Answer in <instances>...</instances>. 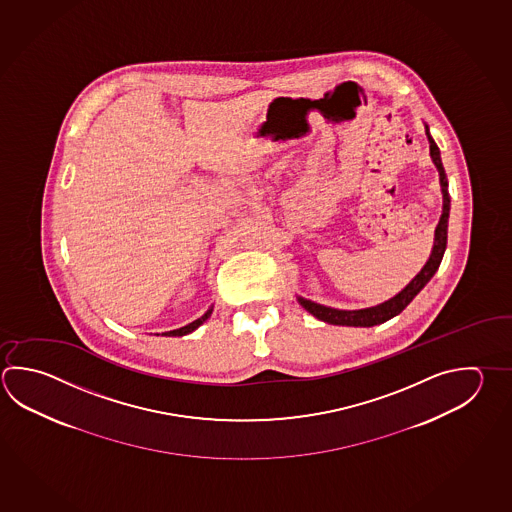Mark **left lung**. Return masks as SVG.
I'll return each mask as SVG.
<instances>
[{
  "label": "left lung",
  "instance_id": "1",
  "mask_svg": "<svg viewBox=\"0 0 512 512\" xmlns=\"http://www.w3.org/2000/svg\"><path fill=\"white\" fill-rule=\"evenodd\" d=\"M425 135L429 141V154L433 159L434 166L440 175V188H442V215L440 221L436 224L434 230L433 250L429 259L424 264V268L418 271L415 279L411 280L404 290L398 291L395 297L371 306V308L364 309H337L329 308L324 304H317L313 300L304 299V297H297L300 306L311 313L315 319L322 320L326 324H333V326H353V328H371V326H378L384 324L389 319L396 317L398 313H402L407 304L415 299L420 291L424 290L425 284L433 279L434 273L438 270L442 257H444L445 246H447V224H449V210H451V197H449V190H447V175H445L444 164H442V157H440V148L434 143L429 126L425 125Z\"/></svg>",
  "mask_w": 512,
  "mask_h": 512
}]
</instances>
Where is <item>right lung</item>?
I'll return each mask as SVG.
<instances>
[{
	"label": "right lung",
	"mask_w": 512,
	"mask_h": 512,
	"mask_svg": "<svg viewBox=\"0 0 512 512\" xmlns=\"http://www.w3.org/2000/svg\"><path fill=\"white\" fill-rule=\"evenodd\" d=\"M213 306L212 308L208 309L206 313H204L203 317L201 319L193 320V322H190L188 326H183V328L174 329V331H164L163 337H183V335H188V333H192V331H195V329L199 328L201 324H204L206 320L210 319V315H212Z\"/></svg>",
	"instance_id": "obj_1"
}]
</instances>
